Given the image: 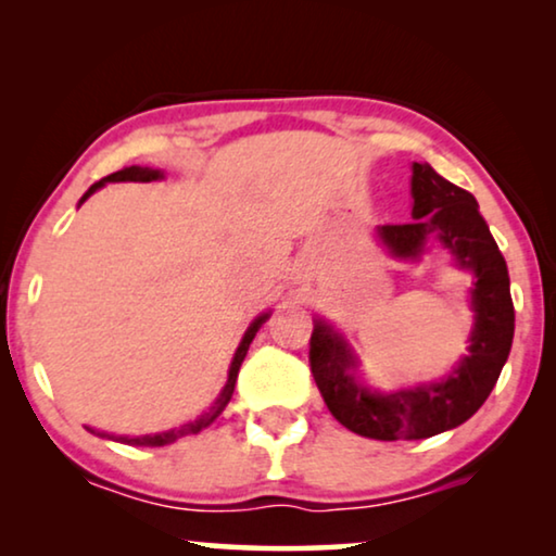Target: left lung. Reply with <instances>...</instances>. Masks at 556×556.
Listing matches in <instances>:
<instances>
[{"label":"left lung","instance_id":"obj_1","mask_svg":"<svg viewBox=\"0 0 556 556\" xmlns=\"http://www.w3.org/2000/svg\"><path fill=\"white\" fill-rule=\"evenodd\" d=\"M413 219L377 227V240L397 261L417 263L440 242L460 270L473 276V329L468 352L432 382L371 390L356 377L359 356L326 318L311 333V375L337 420L362 438L422 440L458 428L489 400L514 341V303L504 255L478 212L476 197L451 185L430 164H413Z\"/></svg>","mask_w":556,"mask_h":556}]
</instances>
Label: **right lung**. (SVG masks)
Listing matches in <instances>:
<instances>
[{"label": "right lung", "instance_id": "right-lung-1", "mask_svg": "<svg viewBox=\"0 0 556 556\" xmlns=\"http://www.w3.org/2000/svg\"><path fill=\"white\" fill-rule=\"evenodd\" d=\"M162 179H164V172L156 169V166H126V169L113 172V174H109V177H103L101 181H96V185H90L88 192L80 197L78 207H80L83 202L88 200L90 194L98 192V189L109 185V181H162ZM268 318H270V311H265V314L255 316L253 324L248 326V331L242 333L240 344H238V349H235V356H232V362H230V369H227V382H225V387H223V390H219V394L215 397V402H212V407L207 409V413H202L200 417H197V420L185 422V425H179V428H172V430H164V432H154V435H113V432L90 428V425H86V430L93 432V435H98V438L116 440V443L141 445V447H162V445L174 443V440H179V438H185V435H197V432H200V430L210 428V425L215 422L219 415H223V409L227 407V402H230L232 392H235V382H238L240 364H242V359H245V354H248L250 344H253L255 333L261 331V326H263L265 321H268Z\"/></svg>", "mask_w": 556, "mask_h": 556}]
</instances>
